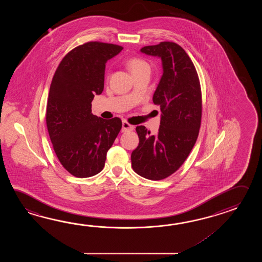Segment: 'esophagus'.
Returning <instances> with one entry per match:
<instances>
[{
  "instance_id": "esophagus-1",
  "label": "esophagus",
  "mask_w": 262,
  "mask_h": 262,
  "mask_svg": "<svg viewBox=\"0 0 262 262\" xmlns=\"http://www.w3.org/2000/svg\"><path fill=\"white\" fill-rule=\"evenodd\" d=\"M134 125L132 124H130L128 122H126V121H123V128H122V131L123 132H128V131H133Z\"/></svg>"
}]
</instances>
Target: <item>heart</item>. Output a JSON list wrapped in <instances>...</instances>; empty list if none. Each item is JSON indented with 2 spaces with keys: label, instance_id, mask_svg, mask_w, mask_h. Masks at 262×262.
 I'll use <instances>...</instances> for the list:
<instances>
[{
  "label": "heart",
  "instance_id": "obj_1",
  "mask_svg": "<svg viewBox=\"0 0 262 262\" xmlns=\"http://www.w3.org/2000/svg\"><path fill=\"white\" fill-rule=\"evenodd\" d=\"M127 67H128L130 71L135 74H138L142 71L149 70L150 71V66L147 61L143 60L142 58L139 57H131L127 60Z\"/></svg>",
  "mask_w": 262,
  "mask_h": 262
}]
</instances>
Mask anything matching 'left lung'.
Returning <instances> with one entry per match:
<instances>
[{"label":"left lung","mask_w":262,"mask_h":262,"mask_svg":"<svg viewBox=\"0 0 262 262\" xmlns=\"http://www.w3.org/2000/svg\"><path fill=\"white\" fill-rule=\"evenodd\" d=\"M162 60L163 75L154 94L162 112L160 127L150 135L143 125L136 127L139 146L132 151L134 171L159 181L176 172L195 145L201 123L200 78L185 50L174 42H160L140 50Z\"/></svg>","instance_id":"left-lung-1"}]
</instances>
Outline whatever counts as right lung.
<instances>
[{
	"instance_id": "add662e5",
	"label": "right lung",
	"mask_w": 262,
	"mask_h": 262,
	"mask_svg": "<svg viewBox=\"0 0 262 262\" xmlns=\"http://www.w3.org/2000/svg\"><path fill=\"white\" fill-rule=\"evenodd\" d=\"M123 49L98 41L78 46L62 58L52 78L47 127L59 161L75 177L100 172L122 128L120 118L93 115L92 101L104 90L106 61Z\"/></svg>"
}]
</instances>
